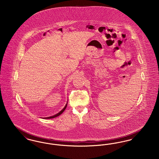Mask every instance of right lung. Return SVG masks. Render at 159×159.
<instances>
[{
  "label": "right lung",
  "instance_id": "1",
  "mask_svg": "<svg viewBox=\"0 0 159 159\" xmlns=\"http://www.w3.org/2000/svg\"><path fill=\"white\" fill-rule=\"evenodd\" d=\"M67 104L65 106V107L61 111H60L57 114H55V115H54L53 116H51V117H45V119H52V118H55V117H57V116H60V114L62 113L63 112H64V111L66 110V107H67Z\"/></svg>",
  "mask_w": 159,
  "mask_h": 159
}]
</instances>
